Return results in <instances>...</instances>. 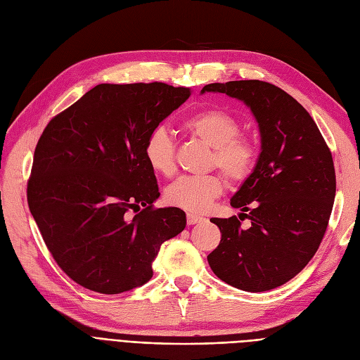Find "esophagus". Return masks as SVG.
Here are the masks:
<instances>
[{"mask_svg": "<svg viewBox=\"0 0 360 360\" xmlns=\"http://www.w3.org/2000/svg\"><path fill=\"white\" fill-rule=\"evenodd\" d=\"M186 219H188V224H189V225H195V224L201 222V221H202V217H201V216H198V214L188 213V214H186Z\"/></svg>", "mask_w": 360, "mask_h": 360, "instance_id": "1", "label": "esophagus"}]
</instances>
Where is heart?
Wrapping results in <instances>:
<instances>
[{
    "label": "heart",
    "mask_w": 360,
    "mask_h": 360,
    "mask_svg": "<svg viewBox=\"0 0 360 360\" xmlns=\"http://www.w3.org/2000/svg\"><path fill=\"white\" fill-rule=\"evenodd\" d=\"M184 132L201 139L212 147L209 165L219 168L228 180L234 183L246 180L252 174L258 150L250 138L240 135V124L230 112L219 108H205L183 120ZM147 165L163 177H171L177 169L176 146L167 129L151 130L144 144ZM224 191L221 174L184 176L165 191V200L189 212H204Z\"/></svg>",
    "instance_id": "b5f03b06"
}]
</instances>
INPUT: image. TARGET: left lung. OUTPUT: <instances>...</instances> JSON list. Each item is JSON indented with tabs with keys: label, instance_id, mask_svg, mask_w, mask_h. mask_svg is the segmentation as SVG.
Here are the masks:
<instances>
[{
	"label": "left lung",
	"instance_id": "1",
	"mask_svg": "<svg viewBox=\"0 0 360 360\" xmlns=\"http://www.w3.org/2000/svg\"><path fill=\"white\" fill-rule=\"evenodd\" d=\"M204 91L243 101L261 135L257 167L231 198L245 213L212 217L222 237L207 261L217 278L238 290H274L296 276L323 240L336 192L332 153L309 112L274 84L214 82ZM245 217L248 229L241 226Z\"/></svg>",
	"mask_w": 360,
	"mask_h": 360
}]
</instances>
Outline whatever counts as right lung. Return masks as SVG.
I'll use <instances>...</instances> for the list:
<instances>
[{
	"instance_id": "right-lung-1",
	"label": "right lung",
	"mask_w": 360,
	"mask_h": 360,
	"mask_svg": "<svg viewBox=\"0 0 360 360\" xmlns=\"http://www.w3.org/2000/svg\"><path fill=\"white\" fill-rule=\"evenodd\" d=\"M189 89L163 82L99 84L53 117L34 150L27 200L60 269L76 284L118 294L146 284L160 245L186 226L156 209L144 144Z\"/></svg>"
}]
</instances>
